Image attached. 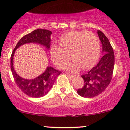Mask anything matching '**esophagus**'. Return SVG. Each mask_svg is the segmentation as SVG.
Wrapping results in <instances>:
<instances>
[{
  "instance_id": "esophagus-1",
  "label": "esophagus",
  "mask_w": 130,
  "mask_h": 130,
  "mask_svg": "<svg viewBox=\"0 0 130 130\" xmlns=\"http://www.w3.org/2000/svg\"><path fill=\"white\" fill-rule=\"evenodd\" d=\"M67 76H68V77H70V78H73V77H75V76H73V75H70V74H67Z\"/></svg>"
}]
</instances>
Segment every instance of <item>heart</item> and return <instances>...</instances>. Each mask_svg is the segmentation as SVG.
Masks as SVG:
<instances>
[{"label":"heart","instance_id":"b5f03b06","mask_svg":"<svg viewBox=\"0 0 130 130\" xmlns=\"http://www.w3.org/2000/svg\"><path fill=\"white\" fill-rule=\"evenodd\" d=\"M59 46L53 45L51 57L54 65L62 68L71 59L74 63L67 69L76 72L90 69L98 61L100 52V43L95 34L86 31H72L64 35L59 40Z\"/></svg>","mask_w":130,"mask_h":130}]
</instances>
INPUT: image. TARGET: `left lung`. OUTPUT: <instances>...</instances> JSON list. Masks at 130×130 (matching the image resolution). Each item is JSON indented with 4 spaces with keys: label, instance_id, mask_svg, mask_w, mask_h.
<instances>
[{
    "label": "left lung",
    "instance_id": "obj_1",
    "mask_svg": "<svg viewBox=\"0 0 130 130\" xmlns=\"http://www.w3.org/2000/svg\"><path fill=\"white\" fill-rule=\"evenodd\" d=\"M97 33L102 45L104 55L97 66L82 76L84 86L77 90L79 95L86 98L96 97L105 90L111 82L115 64L113 50L107 37L100 30Z\"/></svg>",
    "mask_w": 130,
    "mask_h": 130
}]
</instances>
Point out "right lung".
I'll list each match as a JSON object with an SVG mask.
<instances>
[{
	"label": "right lung",
	"instance_id": "1",
	"mask_svg": "<svg viewBox=\"0 0 130 130\" xmlns=\"http://www.w3.org/2000/svg\"><path fill=\"white\" fill-rule=\"evenodd\" d=\"M51 34L52 32L45 29L39 28L34 30L25 35L19 40L11 55V71L15 83L23 93L30 97L39 98L47 94L61 72L54 69L52 67L48 66L42 74L37 77L33 79H23L17 74L13 68V61L15 51L20 46L30 43H38L45 46L47 49H50Z\"/></svg>",
	"mask_w": 130,
	"mask_h": 130
}]
</instances>
